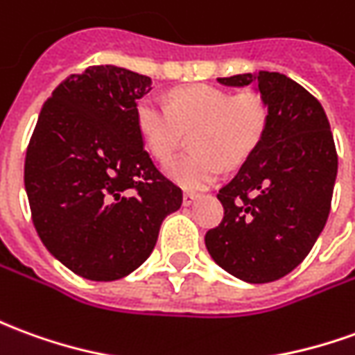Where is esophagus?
I'll return each mask as SVG.
<instances>
[{"instance_id":"1","label":"esophagus","mask_w":355,"mask_h":355,"mask_svg":"<svg viewBox=\"0 0 355 355\" xmlns=\"http://www.w3.org/2000/svg\"><path fill=\"white\" fill-rule=\"evenodd\" d=\"M196 200H198V194H194V192H184V196H182V203H184V205H190V203H194Z\"/></svg>"}]
</instances>
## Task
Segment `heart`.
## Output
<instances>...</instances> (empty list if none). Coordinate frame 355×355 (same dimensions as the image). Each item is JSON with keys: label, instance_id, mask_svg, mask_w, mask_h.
<instances>
[{"label": "heart", "instance_id": "1", "mask_svg": "<svg viewBox=\"0 0 355 355\" xmlns=\"http://www.w3.org/2000/svg\"><path fill=\"white\" fill-rule=\"evenodd\" d=\"M267 105L254 92L230 96L198 84L171 96L169 107L152 98L136 105V125L148 152L161 163L173 159L184 136L194 155L165 167L167 177L186 190L215 184L225 165L238 167L252 155L267 128Z\"/></svg>", "mask_w": 355, "mask_h": 355}]
</instances>
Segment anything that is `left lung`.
Masks as SVG:
<instances>
[{
	"mask_svg": "<svg viewBox=\"0 0 355 355\" xmlns=\"http://www.w3.org/2000/svg\"><path fill=\"white\" fill-rule=\"evenodd\" d=\"M223 86L255 84L267 128L236 177L219 190L225 217L207 230L213 261L240 281L263 284L294 271L323 230L338 157L321 103L286 74H234Z\"/></svg>",
	"mask_w": 355,
	"mask_h": 355,
	"instance_id": "1",
	"label": "left lung"
}]
</instances>
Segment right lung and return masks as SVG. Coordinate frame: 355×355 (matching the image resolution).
I'll return each mask as SVG.
<instances>
[{
    "instance_id": "1",
    "label": "right lung",
    "mask_w": 355,
    "mask_h": 355,
    "mask_svg": "<svg viewBox=\"0 0 355 355\" xmlns=\"http://www.w3.org/2000/svg\"><path fill=\"white\" fill-rule=\"evenodd\" d=\"M152 78L115 65L71 74L40 111L24 159L32 223L49 254L88 281L150 257L182 190L153 165L136 125Z\"/></svg>"
}]
</instances>
